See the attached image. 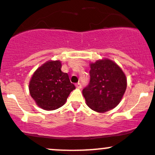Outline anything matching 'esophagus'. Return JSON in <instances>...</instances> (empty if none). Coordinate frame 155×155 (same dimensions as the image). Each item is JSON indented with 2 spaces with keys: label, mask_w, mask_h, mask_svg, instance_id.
Wrapping results in <instances>:
<instances>
[{
  "label": "esophagus",
  "mask_w": 155,
  "mask_h": 155,
  "mask_svg": "<svg viewBox=\"0 0 155 155\" xmlns=\"http://www.w3.org/2000/svg\"><path fill=\"white\" fill-rule=\"evenodd\" d=\"M76 88H82V84H81L80 82H78V83L76 84Z\"/></svg>",
  "instance_id": "esophagus-1"
}]
</instances>
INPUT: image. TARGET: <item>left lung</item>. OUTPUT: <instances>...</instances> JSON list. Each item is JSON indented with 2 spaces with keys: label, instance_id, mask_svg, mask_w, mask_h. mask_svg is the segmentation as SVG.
<instances>
[{
  "label": "left lung",
  "instance_id": "obj_1",
  "mask_svg": "<svg viewBox=\"0 0 155 155\" xmlns=\"http://www.w3.org/2000/svg\"><path fill=\"white\" fill-rule=\"evenodd\" d=\"M90 82L82 94L86 104L93 110L104 113L119 104L127 86L126 75L109 59L90 64Z\"/></svg>",
  "mask_w": 155,
  "mask_h": 155
}]
</instances>
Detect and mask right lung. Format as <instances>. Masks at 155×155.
Instances as JSON below:
<instances>
[{
    "label": "right lung",
    "instance_id": "add662e5",
    "mask_svg": "<svg viewBox=\"0 0 155 155\" xmlns=\"http://www.w3.org/2000/svg\"><path fill=\"white\" fill-rule=\"evenodd\" d=\"M60 61H48L35 70L28 89L36 104L45 110L62 107L69 94L76 88L67 73L61 71Z\"/></svg>",
    "mask_w": 155,
    "mask_h": 155
}]
</instances>
